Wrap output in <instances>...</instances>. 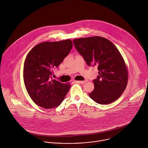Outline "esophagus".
Instances as JSON below:
<instances>
[{"instance_id":"34e87169","label":"esophagus","mask_w":148,"mask_h":148,"mask_svg":"<svg viewBox=\"0 0 148 148\" xmlns=\"http://www.w3.org/2000/svg\"><path fill=\"white\" fill-rule=\"evenodd\" d=\"M87 82V80H83V81H76V82L77 83H80V84H84V83H86Z\"/></svg>"}]
</instances>
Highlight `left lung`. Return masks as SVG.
Returning <instances> with one entry per match:
<instances>
[{
  "instance_id": "obj_1",
  "label": "left lung",
  "mask_w": 148,
  "mask_h": 148,
  "mask_svg": "<svg viewBox=\"0 0 148 148\" xmlns=\"http://www.w3.org/2000/svg\"><path fill=\"white\" fill-rule=\"evenodd\" d=\"M77 51L87 65H97V78L93 80L95 88L89 93L94 101L109 104L116 100L125 90L128 71L125 60L114 44L101 36L73 40Z\"/></svg>"
}]
</instances>
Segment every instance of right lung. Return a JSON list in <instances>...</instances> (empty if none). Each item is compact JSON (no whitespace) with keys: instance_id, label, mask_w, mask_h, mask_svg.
Wrapping results in <instances>:
<instances>
[{"instance_id":"obj_1","label":"right lung","mask_w":148,"mask_h":148,"mask_svg":"<svg viewBox=\"0 0 148 148\" xmlns=\"http://www.w3.org/2000/svg\"><path fill=\"white\" fill-rule=\"evenodd\" d=\"M73 47L70 39L38 44L25 60L23 77L30 98L46 109L59 106L68 92L70 84L52 79L53 69L57 68Z\"/></svg>"}]
</instances>
